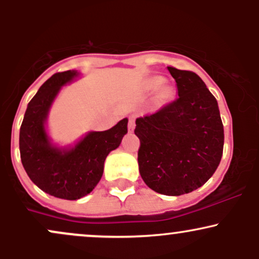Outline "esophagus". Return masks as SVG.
<instances>
[{
	"instance_id": "obj_1",
	"label": "esophagus",
	"mask_w": 259,
	"mask_h": 259,
	"mask_svg": "<svg viewBox=\"0 0 259 259\" xmlns=\"http://www.w3.org/2000/svg\"><path fill=\"white\" fill-rule=\"evenodd\" d=\"M127 129H129V132H133V130L135 129V118H134V117H130L129 118V123H127Z\"/></svg>"
}]
</instances>
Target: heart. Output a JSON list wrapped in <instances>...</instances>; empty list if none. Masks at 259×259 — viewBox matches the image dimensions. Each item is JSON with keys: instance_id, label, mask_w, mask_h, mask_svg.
<instances>
[{"instance_id": "heart-1", "label": "heart", "mask_w": 259, "mask_h": 259, "mask_svg": "<svg viewBox=\"0 0 259 259\" xmlns=\"http://www.w3.org/2000/svg\"><path fill=\"white\" fill-rule=\"evenodd\" d=\"M163 84H164V79L160 78V76H154V78L148 80L147 86H148V89H150V90H158V89ZM170 96H171L170 89L164 88V89H162V90L159 91L158 100L162 101V102H163V101H167V100L170 99Z\"/></svg>"}]
</instances>
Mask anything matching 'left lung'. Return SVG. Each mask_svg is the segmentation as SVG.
<instances>
[{
  "label": "left lung",
  "mask_w": 259,
  "mask_h": 259,
  "mask_svg": "<svg viewBox=\"0 0 259 259\" xmlns=\"http://www.w3.org/2000/svg\"><path fill=\"white\" fill-rule=\"evenodd\" d=\"M178 99L136 119L139 170L162 195L180 196L203 185L221 163L224 129L218 102L197 74L168 67Z\"/></svg>",
  "instance_id": "1"
}]
</instances>
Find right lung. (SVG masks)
I'll return each mask as SVG.
<instances>
[{"label": "right lung", "instance_id": "right-lung-1", "mask_svg": "<svg viewBox=\"0 0 259 259\" xmlns=\"http://www.w3.org/2000/svg\"><path fill=\"white\" fill-rule=\"evenodd\" d=\"M76 75L67 70L47 79L29 102L19 133L20 159L26 174L46 194L64 200L90 194L102 178L106 157L127 133L124 118L106 132L89 133L72 150L52 146L45 130L47 113L62 86Z\"/></svg>", "mask_w": 259, "mask_h": 259}]
</instances>
